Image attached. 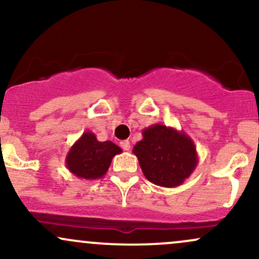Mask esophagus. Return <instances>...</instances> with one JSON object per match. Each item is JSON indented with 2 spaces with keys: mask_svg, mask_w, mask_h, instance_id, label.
<instances>
[{
  "mask_svg": "<svg viewBox=\"0 0 259 259\" xmlns=\"http://www.w3.org/2000/svg\"><path fill=\"white\" fill-rule=\"evenodd\" d=\"M120 146H121V148H123L124 151H129L130 150V142L127 141V140H125V141H121L120 142Z\"/></svg>",
  "mask_w": 259,
  "mask_h": 259,
  "instance_id": "esophagus-1",
  "label": "esophagus"
}]
</instances>
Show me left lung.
<instances>
[{"label":"left lung","mask_w":259,"mask_h":259,"mask_svg":"<svg viewBox=\"0 0 259 259\" xmlns=\"http://www.w3.org/2000/svg\"><path fill=\"white\" fill-rule=\"evenodd\" d=\"M133 153L138 157L145 178L162 187L181 185L198 163L194 140L183 130L163 124L145 127Z\"/></svg>","instance_id":"1"}]
</instances>
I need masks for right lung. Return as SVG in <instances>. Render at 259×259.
Masks as SVG:
<instances>
[{"mask_svg":"<svg viewBox=\"0 0 259 259\" xmlns=\"http://www.w3.org/2000/svg\"><path fill=\"white\" fill-rule=\"evenodd\" d=\"M121 152V148L112 141H99L94 133L85 132L69 148L65 165L79 179H101L108 170L113 157Z\"/></svg>","mask_w":259,"mask_h":259,"instance_id":"add662e5","label":"right lung"}]
</instances>
